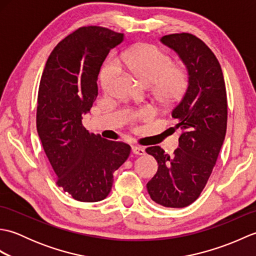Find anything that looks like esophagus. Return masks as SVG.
<instances>
[{
  "mask_svg": "<svg viewBox=\"0 0 256 256\" xmlns=\"http://www.w3.org/2000/svg\"><path fill=\"white\" fill-rule=\"evenodd\" d=\"M132 152L135 155H144L145 154V150L140 146H133Z\"/></svg>",
  "mask_w": 256,
  "mask_h": 256,
  "instance_id": "esophagus-1",
  "label": "esophagus"
}]
</instances>
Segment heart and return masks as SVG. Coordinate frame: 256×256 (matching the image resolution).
Instances as JSON below:
<instances>
[{"mask_svg": "<svg viewBox=\"0 0 256 256\" xmlns=\"http://www.w3.org/2000/svg\"><path fill=\"white\" fill-rule=\"evenodd\" d=\"M121 67L144 84L148 86L154 84L156 98L165 104H170L180 99L188 88L187 70L174 64L172 57L154 45L143 44L128 48L122 52L120 64L116 59H110L100 74L101 86L106 94L111 92L121 77ZM154 116L155 111L150 106H143L131 112L133 122L150 121Z\"/></svg>", "mask_w": 256, "mask_h": 256, "instance_id": "1", "label": "heart"}]
</instances>
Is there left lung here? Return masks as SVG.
<instances>
[{"label":"left lung","mask_w":256,"mask_h":256,"mask_svg":"<svg viewBox=\"0 0 256 256\" xmlns=\"http://www.w3.org/2000/svg\"><path fill=\"white\" fill-rule=\"evenodd\" d=\"M186 64L188 88L172 116L182 128L178 148L170 156L160 146L146 153L158 164L146 184L150 198L167 208H184L198 199L216 165L226 132L228 102L218 59L200 38L189 32L162 36Z\"/></svg>","instance_id":"obj_1"}]
</instances>
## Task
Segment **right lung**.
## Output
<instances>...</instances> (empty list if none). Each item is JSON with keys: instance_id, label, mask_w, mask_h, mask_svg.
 Returning a JSON list of instances; mask_svg holds the SVG:
<instances>
[{"instance_id": "obj_1", "label": "right lung", "mask_w": 256, "mask_h": 256, "mask_svg": "<svg viewBox=\"0 0 256 256\" xmlns=\"http://www.w3.org/2000/svg\"><path fill=\"white\" fill-rule=\"evenodd\" d=\"M123 34L101 26L80 27L54 48L42 72L36 126L56 174V184L74 200L96 202L110 194L113 172L131 146L89 133L82 116L98 96V76Z\"/></svg>"}]
</instances>
